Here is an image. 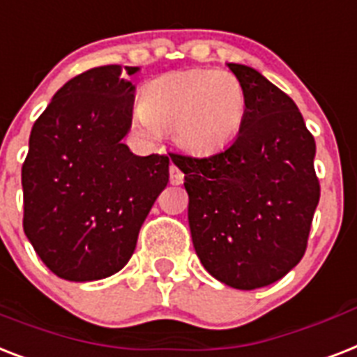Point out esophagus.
Masks as SVG:
<instances>
[{
	"mask_svg": "<svg viewBox=\"0 0 357 357\" xmlns=\"http://www.w3.org/2000/svg\"><path fill=\"white\" fill-rule=\"evenodd\" d=\"M170 183L172 185H179V183H183V172L178 169V165H174L170 163Z\"/></svg>",
	"mask_w": 357,
	"mask_h": 357,
	"instance_id": "34e87169",
	"label": "esophagus"
}]
</instances>
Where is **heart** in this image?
I'll return each instance as SVG.
<instances>
[{
  "instance_id": "obj_1",
  "label": "heart",
  "mask_w": 357,
  "mask_h": 357,
  "mask_svg": "<svg viewBox=\"0 0 357 357\" xmlns=\"http://www.w3.org/2000/svg\"><path fill=\"white\" fill-rule=\"evenodd\" d=\"M248 108L244 84L231 71L194 68L161 75L139 95L135 128L144 135L172 133L190 155H213L238 137Z\"/></svg>"
}]
</instances>
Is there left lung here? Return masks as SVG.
<instances>
[{
	"label": "left lung",
	"instance_id": "1",
	"mask_svg": "<svg viewBox=\"0 0 357 357\" xmlns=\"http://www.w3.org/2000/svg\"><path fill=\"white\" fill-rule=\"evenodd\" d=\"M245 119L229 149L208 158L172 153L185 174L188 225L204 268L236 289L282 279L304 257L319 204L315 141L299 108L242 63Z\"/></svg>",
	"mask_w": 357,
	"mask_h": 357
}]
</instances>
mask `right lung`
Here are the masks:
<instances>
[{
  "label": "right lung",
  "instance_id": "1",
  "mask_svg": "<svg viewBox=\"0 0 357 357\" xmlns=\"http://www.w3.org/2000/svg\"><path fill=\"white\" fill-rule=\"evenodd\" d=\"M139 68L77 75L36 119L22 167L23 231L56 277L106 279L123 269L139 229L169 183V158L135 155L132 124Z\"/></svg>",
  "mask_w": 357,
  "mask_h": 357
}]
</instances>
